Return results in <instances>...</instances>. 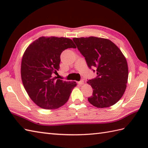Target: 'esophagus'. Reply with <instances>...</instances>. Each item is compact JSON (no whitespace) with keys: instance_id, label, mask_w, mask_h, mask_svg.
Wrapping results in <instances>:
<instances>
[{"instance_id":"1","label":"esophagus","mask_w":148,"mask_h":148,"mask_svg":"<svg viewBox=\"0 0 148 148\" xmlns=\"http://www.w3.org/2000/svg\"><path fill=\"white\" fill-rule=\"evenodd\" d=\"M78 83H79L80 85H82V84H84V81L83 79L81 80L80 81H79V82H78Z\"/></svg>"}]
</instances>
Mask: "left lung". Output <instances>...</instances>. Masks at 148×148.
<instances>
[{
	"label": "left lung",
	"instance_id": "left-lung-1",
	"mask_svg": "<svg viewBox=\"0 0 148 148\" xmlns=\"http://www.w3.org/2000/svg\"><path fill=\"white\" fill-rule=\"evenodd\" d=\"M73 40L88 67L97 72V77L87 81L93 88L89 102L99 108L115 104L125 93L128 77L127 62L121 50L110 40L100 37Z\"/></svg>",
	"mask_w": 148,
	"mask_h": 148
}]
</instances>
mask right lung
Returning a JSON list of instances; mask_svg holds the SVG:
<instances>
[{
	"mask_svg": "<svg viewBox=\"0 0 148 148\" xmlns=\"http://www.w3.org/2000/svg\"><path fill=\"white\" fill-rule=\"evenodd\" d=\"M76 48L69 38L40 37L30 44L22 58L21 76L28 95L40 108L57 109L64 105L76 86L74 81L52 77L60 69L61 53Z\"/></svg>",
	"mask_w": 148,
	"mask_h": 148,
	"instance_id": "1",
	"label": "right lung"
}]
</instances>
